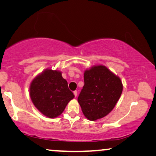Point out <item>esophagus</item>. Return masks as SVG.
I'll return each mask as SVG.
<instances>
[{
  "instance_id": "obj_1",
  "label": "esophagus",
  "mask_w": 156,
  "mask_h": 156,
  "mask_svg": "<svg viewBox=\"0 0 156 156\" xmlns=\"http://www.w3.org/2000/svg\"><path fill=\"white\" fill-rule=\"evenodd\" d=\"M73 94H74L75 97H76V96H77V95H78V91H73Z\"/></svg>"
}]
</instances>
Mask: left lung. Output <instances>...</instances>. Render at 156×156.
Listing matches in <instances>:
<instances>
[{
    "instance_id": "8db88e82",
    "label": "left lung",
    "mask_w": 156,
    "mask_h": 156,
    "mask_svg": "<svg viewBox=\"0 0 156 156\" xmlns=\"http://www.w3.org/2000/svg\"><path fill=\"white\" fill-rule=\"evenodd\" d=\"M84 82L78 102L84 116L93 121L109 114L122 94L120 78L105 66L98 65L84 72Z\"/></svg>"
}]
</instances>
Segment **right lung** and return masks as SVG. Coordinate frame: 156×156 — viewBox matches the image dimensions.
Here are the masks:
<instances>
[{"mask_svg":"<svg viewBox=\"0 0 156 156\" xmlns=\"http://www.w3.org/2000/svg\"><path fill=\"white\" fill-rule=\"evenodd\" d=\"M31 101L37 109L50 118L60 115L74 95L59 71L46 69L30 84Z\"/></svg>","mask_w":156,"mask_h":156,"instance_id":"1","label":"right lung"}]
</instances>
